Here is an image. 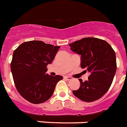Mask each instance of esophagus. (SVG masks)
<instances>
[{
  "mask_svg": "<svg viewBox=\"0 0 127 127\" xmlns=\"http://www.w3.org/2000/svg\"><path fill=\"white\" fill-rule=\"evenodd\" d=\"M65 78L67 80H68V81H69V80H71L72 79H73L71 77H69V76H65Z\"/></svg>",
  "mask_w": 127,
  "mask_h": 127,
  "instance_id": "34e87169",
  "label": "esophagus"
}]
</instances>
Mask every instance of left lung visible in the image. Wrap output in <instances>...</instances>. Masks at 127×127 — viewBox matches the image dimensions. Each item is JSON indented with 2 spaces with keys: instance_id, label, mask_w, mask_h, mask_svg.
<instances>
[{
  "instance_id": "obj_1",
  "label": "left lung",
  "mask_w": 127,
  "mask_h": 127,
  "mask_svg": "<svg viewBox=\"0 0 127 127\" xmlns=\"http://www.w3.org/2000/svg\"><path fill=\"white\" fill-rule=\"evenodd\" d=\"M69 46L81 56V67L90 73L87 81L83 82L80 79L79 89L73 93L84 102L100 99L110 88L116 73L115 51L106 41L94 37L83 38Z\"/></svg>"
}]
</instances>
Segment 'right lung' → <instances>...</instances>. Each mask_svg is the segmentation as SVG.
<instances>
[{
    "instance_id": "1",
    "label": "right lung",
    "mask_w": 127,
    "mask_h": 127,
    "mask_svg": "<svg viewBox=\"0 0 127 127\" xmlns=\"http://www.w3.org/2000/svg\"><path fill=\"white\" fill-rule=\"evenodd\" d=\"M59 48L40 40H31L14 50L10 64L13 79L17 91L28 102L38 104L47 101L63 79L46 73V66L52 62Z\"/></svg>"
}]
</instances>
